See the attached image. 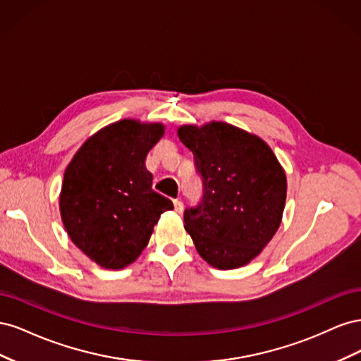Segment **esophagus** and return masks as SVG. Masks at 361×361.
Returning a JSON list of instances; mask_svg holds the SVG:
<instances>
[{"instance_id": "obj_1", "label": "esophagus", "mask_w": 361, "mask_h": 361, "mask_svg": "<svg viewBox=\"0 0 361 361\" xmlns=\"http://www.w3.org/2000/svg\"><path fill=\"white\" fill-rule=\"evenodd\" d=\"M173 204H174V211H176L178 214H180V212L183 211V203H182V200H179V199L173 200Z\"/></svg>"}]
</instances>
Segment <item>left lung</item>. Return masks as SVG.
<instances>
[{
	"label": "left lung",
	"mask_w": 361,
	"mask_h": 361,
	"mask_svg": "<svg viewBox=\"0 0 361 361\" xmlns=\"http://www.w3.org/2000/svg\"><path fill=\"white\" fill-rule=\"evenodd\" d=\"M178 137L194 155L203 197L183 212V227L214 268L247 265L279 231L286 173L264 140L224 122L183 125Z\"/></svg>",
	"instance_id": "left-lung-1"
}]
</instances>
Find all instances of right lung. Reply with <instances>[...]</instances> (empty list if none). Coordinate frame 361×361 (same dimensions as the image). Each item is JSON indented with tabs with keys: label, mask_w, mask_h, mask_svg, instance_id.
Returning a JSON list of instances; mask_svg holds the SVG:
<instances>
[{
	"label": "right lung",
	"mask_w": 361,
	"mask_h": 361,
	"mask_svg": "<svg viewBox=\"0 0 361 361\" xmlns=\"http://www.w3.org/2000/svg\"><path fill=\"white\" fill-rule=\"evenodd\" d=\"M162 123L123 118L97 130L64 170L60 215L82 253L102 268L122 269L141 255L173 203L152 190L146 157Z\"/></svg>",
	"instance_id": "add662e5"
}]
</instances>
